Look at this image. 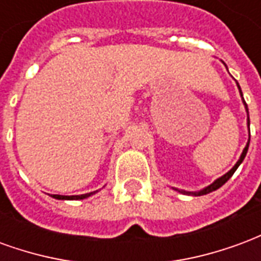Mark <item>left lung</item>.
<instances>
[{"label":"left lung","mask_w":261,"mask_h":261,"mask_svg":"<svg viewBox=\"0 0 261 261\" xmlns=\"http://www.w3.org/2000/svg\"><path fill=\"white\" fill-rule=\"evenodd\" d=\"M236 85H238V88H239V92H241V96H242V100H243V105H245V109H246V113H247V127L250 125V120H249V110H247V105L246 102H245V99H243V95H242V91H241V86H239V84L236 82ZM250 131V130H249ZM249 142H250V140H247V144H246V147H245V149H243V152H242L241 155V158H239V161L236 162L235 166L232 168V169L228 172V173H225L224 176H221L219 179H217V180L214 181V183H211L210 186L207 187H204L202 190H200V192H185V190H177V189H175V190H177V192H180L183 193V194H189V196H204V194H208V193H211V192H215V190H218L219 187L221 186H224L225 183L226 181L229 180L230 177H232V175L235 173V170L239 168V165L243 162V159H245V156H246V153H247V149H249Z\"/></svg>","instance_id":"obj_1"}]
</instances>
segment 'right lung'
Instances as JSON below:
<instances>
[{"label": "right lung", "instance_id": "add662e5", "mask_svg": "<svg viewBox=\"0 0 261 261\" xmlns=\"http://www.w3.org/2000/svg\"><path fill=\"white\" fill-rule=\"evenodd\" d=\"M92 194H95L93 193H86V194H81V196H59V194H54V198H57V200H82V198H86V197L92 196Z\"/></svg>", "mask_w": 261, "mask_h": 261}]
</instances>
